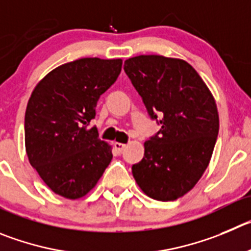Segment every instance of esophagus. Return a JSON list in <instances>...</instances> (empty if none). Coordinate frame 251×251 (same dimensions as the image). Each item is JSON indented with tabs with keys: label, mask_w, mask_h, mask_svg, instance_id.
Returning a JSON list of instances; mask_svg holds the SVG:
<instances>
[{
	"label": "esophagus",
	"mask_w": 251,
	"mask_h": 251,
	"mask_svg": "<svg viewBox=\"0 0 251 251\" xmlns=\"http://www.w3.org/2000/svg\"><path fill=\"white\" fill-rule=\"evenodd\" d=\"M114 147H115V149H116V151H119L121 153V152H123L124 150H125L126 145L125 144H120V142H115Z\"/></svg>",
	"instance_id": "34e87169"
}]
</instances>
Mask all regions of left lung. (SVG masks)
Returning a JSON list of instances; mask_svg holds the SVG:
<instances>
[{"mask_svg":"<svg viewBox=\"0 0 251 251\" xmlns=\"http://www.w3.org/2000/svg\"><path fill=\"white\" fill-rule=\"evenodd\" d=\"M124 70L150 118L161 125L145 142L144 158L132 166L133 178L153 200H177L196 186L209 165L219 131L214 98L182 59L139 55L125 60Z\"/></svg>","mask_w":251,"mask_h":251,"instance_id":"1","label":"left lung"}]
</instances>
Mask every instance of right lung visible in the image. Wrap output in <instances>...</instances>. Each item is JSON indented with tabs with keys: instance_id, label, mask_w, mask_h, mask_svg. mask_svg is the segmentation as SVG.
Returning a JSON list of instances; mask_svg holds the SVG:
<instances>
[{
	"instance_id": "1",
	"label": "right lung",
	"mask_w": 251,
	"mask_h": 251,
	"mask_svg": "<svg viewBox=\"0 0 251 251\" xmlns=\"http://www.w3.org/2000/svg\"><path fill=\"white\" fill-rule=\"evenodd\" d=\"M121 59L81 58L48 73L34 88L25 116V151L44 183L78 200L111 162V147L90 127L100 95L116 81Z\"/></svg>"
}]
</instances>
